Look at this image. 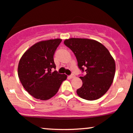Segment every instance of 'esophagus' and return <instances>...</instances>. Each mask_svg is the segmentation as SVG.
Instances as JSON below:
<instances>
[{"label": "esophagus", "instance_id": "1", "mask_svg": "<svg viewBox=\"0 0 133 133\" xmlns=\"http://www.w3.org/2000/svg\"><path fill=\"white\" fill-rule=\"evenodd\" d=\"M75 77V76H74V74H71V75L68 76V77L69 79H72V78H73V77Z\"/></svg>", "mask_w": 133, "mask_h": 133}]
</instances>
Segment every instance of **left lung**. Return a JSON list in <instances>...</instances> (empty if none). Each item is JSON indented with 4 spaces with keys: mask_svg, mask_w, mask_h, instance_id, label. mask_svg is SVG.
I'll return each mask as SVG.
<instances>
[{
    "mask_svg": "<svg viewBox=\"0 0 133 133\" xmlns=\"http://www.w3.org/2000/svg\"><path fill=\"white\" fill-rule=\"evenodd\" d=\"M64 44L75 55L82 72V85L77 90L79 97L93 101L100 98L112 84L116 65L109 51L97 41L88 39L71 38Z\"/></svg>",
    "mask_w": 133,
    "mask_h": 133,
    "instance_id": "left-lung-1",
    "label": "left lung"
}]
</instances>
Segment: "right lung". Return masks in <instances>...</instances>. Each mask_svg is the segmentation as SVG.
<instances>
[{
  "instance_id": "right-lung-1",
  "label": "right lung",
  "mask_w": 133,
  "mask_h": 133,
  "mask_svg": "<svg viewBox=\"0 0 133 133\" xmlns=\"http://www.w3.org/2000/svg\"><path fill=\"white\" fill-rule=\"evenodd\" d=\"M60 39L41 41L24 53L18 65V76L23 87L30 95L41 100L53 97L67 76L56 69L54 55L61 42Z\"/></svg>"
}]
</instances>
